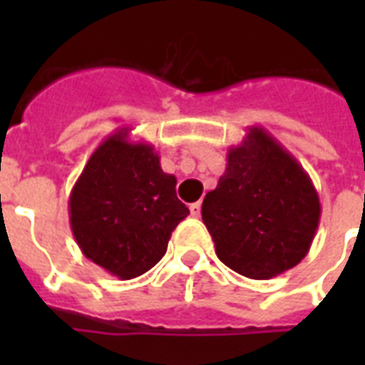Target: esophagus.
<instances>
[{
  "mask_svg": "<svg viewBox=\"0 0 365 365\" xmlns=\"http://www.w3.org/2000/svg\"><path fill=\"white\" fill-rule=\"evenodd\" d=\"M189 212H191V216L199 217L200 216V202H193V205L189 206Z\"/></svg>",
  "mask_w": 365,
  "mask_h": 365,
  "instance_id": "34e87169",
  "label": "esophagus"
}]
</instances>
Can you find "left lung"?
I'll use <instances>...</instances> for the list:
<instances>
[{
  "label": "left lung",
  "mask_w": 365,
  "mask_h": 365,
  "mask_svg": "<svg viewBox=\"0 0 365 365\" xmlns=\"http://www.w3.org/2000/svg\"><path fill=\"white\" fill-rule=\"evenodd\" d=\"M322 206L299 160L261 126L227 151V166L202 200L217 257L242 277L267 280L309 254Z\"/></svg>",
  "instance_id": "8db88e82"
}]
</instances>
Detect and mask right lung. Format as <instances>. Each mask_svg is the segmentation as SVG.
Segmentation results:
<instances>
[{
	"instance_id": "obj_1",
	"label": "right lung",
	"mask_w": 365,
	"mask_h": 365,
	"mask_svg": "<svg viewBox=\"0 0 365 365\" xmlns=\"http://www.w3.org/2000/svg\"><path fill=\"white\" fill-rule=\"evenodd\" d=\"M119 128L94 149L70 193V227L87 259L130 280L165 255L172 231L189 214L176 176L160 168L151 143Z\"/></svg>"
}]
</instances>
